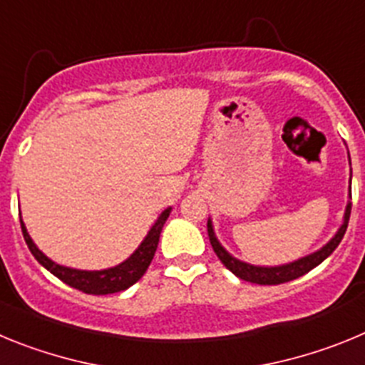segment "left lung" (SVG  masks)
I'll list each match as a JSON object with an SVG mask.
<instances>
[{"mask_svg":"<svg viewBox=\"0 0 365 365\" xmlns=\"http://www.w3.org/2000/svg\"><path fill=\"white\" fill-rule=\"evenodd\" d=\"M349 215H351V202H347L346 214H344V222H341V227L338 228V232L334 234L333 240L329 241L325 247H322L320 250H316V252L309 254V256L299 257V259L292 261V263H287V265H279V267H257V265H250V263H245V261L235 259V257L230 256V254L222 248V245L217 241L210 219H208V237H210L212 248H214V252L217 254V257L221 259L222 265L227 267L232 274H235L237 278L245 279V282L257 283V285H279V283L292 282V279L299 278V276L307 274L309 270H312L314 267L320 265L322 261L327 259V257L334 252V248L340 245L344 234H346L347 222H349Z\"/></svg>","mask_w":365,"mask_h":365,"instance_id":"8db88e82","label":"left lung"}]
</instances>
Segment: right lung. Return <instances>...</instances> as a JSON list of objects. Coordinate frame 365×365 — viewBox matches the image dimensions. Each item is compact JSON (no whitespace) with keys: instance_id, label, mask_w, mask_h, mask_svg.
Wrapping results in <instances>:
<instances>
[{"instance_id":"right-lung-1","label":"right lung","mask_w":365,"mask_h":365,"mask_svg":"<svg viewBox=\"0 0 365 365\" xmlns=\"http://www.w3.org/2000/svg\"><path fill=\"white\" fill-rule=\"evenodd\" d=\"M170 212H172V208H166V210L159 215V219L155 221V225L151 227V230L148 232V235L144 237L140 247H138L128 259L122 261L120 265L111 267V269L106 270H78L58 265V263L49 259V257L45 256L40 248L34 245V241L31 240V235H29L27 228H25L21 219H19V222H21V232H24L25 243H27L29 250L32 252V256L36 257V261L40 265H43L51 274H54L58 279H62L63 283H67V285L73 287V289H78V291L86 292V294L100 296L125 291L128 287H131L133 283H137L138 279L143 278L144 272H146L148 267H150L151 259H153L157 245H159L160 232H163L164 222H166Z\"/></svg>"}]
</instances>
